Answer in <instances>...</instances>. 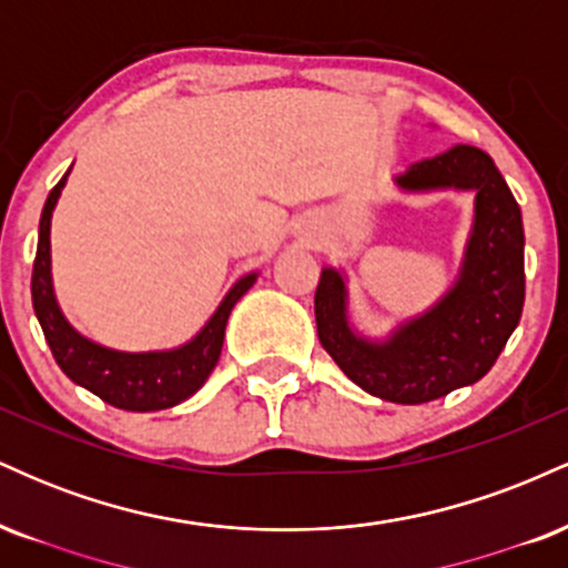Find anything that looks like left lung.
<instances>
[{
  "label": "left lung",
  "instance_id": "obj_1",
  "mask_svg": "<svg viewBox=\"0 0 568 568\" xmlns=\"http://www.w3.org/2000/svg\"><path fill=\"white\" fill-rule=\"evenodd\" d=\"M397 184L410 192H475V224L456 285L435 310L374 344L352 334L344 280L323 270L315 321L323 349L357 387L416 406L484 379L505 349L524 312V221L494 160L465 143L410 165Z\"/></svg>",
  "mask_w": 568,
  "mask_h": 568
}]
</instances>
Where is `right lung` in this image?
<instances>
[{"label": "right lung", "mask_w": 568, "mask_h": 568, "mask_svg": "<svg viewBox=\"0 0 568 568\" xmlns=\"http://www.w3.org/2000/svg\"><path fill=\"white\" fill-rule=\"evenodd\" d=\"M67 175L53 186L42 207L34 272H31V302H34L37 321L42 325L50 352L71 382L90 389L109 406L122 410L171 408L197 393L211 371L216 368L232 306L256 283V275L240 280L213 312L205 328L181 349L130 355V352L98 347L77 334L61 315L53 296V280H50V216H53L58 194L67 184Z\"/></svg>", "instance_id": "obj_1"}]
</instances>
